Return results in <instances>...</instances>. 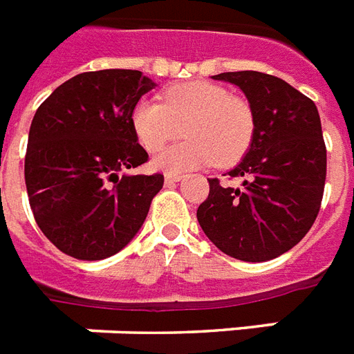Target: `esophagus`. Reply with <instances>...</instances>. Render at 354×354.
<instances>
[{"mask_svg": "<svg viewBox=\"0 0 354 354\" xmlns=\"http://www.w3.org/2000/svg\"><path fill=\"white\" fill-rule=\"evenodd\" d=\"M183 177H185L183 174H166V175H164V180H166V183L169 185V183H179Z\"/></svg>", "mask_w": 354, "mask_h": 354, "instance_id": "obj_1", "label": "esophagus"}]
</instances>
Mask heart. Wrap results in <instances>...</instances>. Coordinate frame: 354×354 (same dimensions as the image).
Returning a JSON list of instances; mask_svg holds the SVG:
<instances>
[{
  "instance_id": "obj_1",
  "label": "heart",
  "mask_w": 354,
  "mask_h": 354,
  "mask_svg": "<svg viewBox=\"0 0 354 354\" xmlns=\"http://www.w3.org/2000/svg\"><path fill=\"white\" fill-rule=\"evenodd\" d=\"M131 126L148 151H159L183 128L188 138L155 159L157 168L180 174L216 160L221 166L236 164L252 144L256 118L248 100L223 86L195 80L168 87L160 102H137Z\"/></svg>"
}]
</instances>
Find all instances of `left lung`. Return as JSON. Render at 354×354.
I'll use <instances>...</instances> for the list:
<instances>
[{
	"label": "left lung",
	"instance_id": "1",
	"mask_svg": "<svg viewBox=\"0 0 354 354\" xmlns=\"http://www.w3.org/2000/svg\"><path fill=\"white\" fill-rule=\"evenodd\" d=\"M214 80L237 86L254 109L256 131L232 188L208 179L210 194L197 221L221 252L259 263L298 245L320 212L327 175L322 122L315 102L278 76L257 71L221 73Z\"/></svg>",
	"mask_w": 354,
	"mask_h": 354
}]
</instances>
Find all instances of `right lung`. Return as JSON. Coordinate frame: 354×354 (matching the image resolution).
<instances>
[{"mask_svg": "<svg viewBox=\"0 0 354 354\" xmlns=\"http://www.w3.org/2000/svg\"><path fill=\"white\" fill-rule=\"evenodd\" d=\"M155 84L140 71L73 76L38 107L25 153V186L36 225L58 250L97 261L131 241L164 175H122L148 162L131 111Z\"/></svg>", "mask_w": 354, "mask_h": 354, "instance_id": "right-lung-1", "label": "right lung"}]
</instances>
